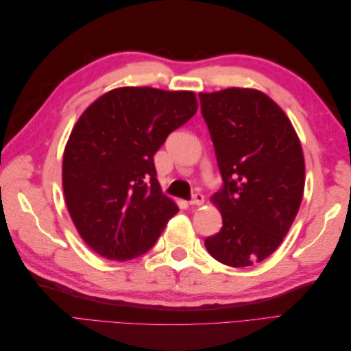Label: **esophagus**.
Here are the masks:
<instances>
[{
    "mask_svg": "<svg viewBox=\"0 0 351 351\" xmlns=\"http://www.w3.org/2000/svg\"><path fill=\"white\" fill-rule=\"evenodd\" d=\"M204 202H205V196L204 195H202V193H195L192 196V199H190L189 204L193 205V206H200V205H204Z\"/></svg>",
    "mask_w": 351,
    "mask_h": 351,
    "instance_id": "34e87169",
    "label": "esophagus"
}]
</instances>
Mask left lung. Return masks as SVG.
Returning <instances> with one entry per match:
<instances>
[{
	"instance_id": "left-lung-1",
	"label": "left lung",
	"mask_w": 351,
	"mask_h": 351,
	"mask_svg": "<svg viewBox=\"0 0 351 351\" xmlns=\"http://www.w3.org/2000/svg\"><path fill=\"white\" fill-rule=\"evenodd\" d=\"M222 187L212 197L219 232L205 240L232 268L267 259L289 232L304 190V158L289 117L267 95L230 88L199 93Z\"/></svg>"
}]
</instances>
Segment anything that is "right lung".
Returning <instances> with one entry per match:
<instances>
[{"label":"right lung","instance_id":"right-lung-1","mask_svg":"<svg viewBox=\"0 0 351 351\" xmlns=\"http://www.w3.org/2000/svg\"><path fill=\"white\" fill-rule=\"evenodd\" d=\"M196 111L193 92L129 86L80 115L62 158V189L80 237L101 256H141L178 212L161 192L154 155Z\"/></svg>","mask_w":351,"mask_h":351}]
</instances>
